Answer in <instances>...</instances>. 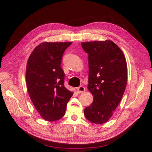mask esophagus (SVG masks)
Instances as JSON below:
<instances>
[{
  "mask_svg": "<svg viewBox=\"0 0 152 152\" xmlns=\"http://www.w3.org/2000/svg\"><path fill=\"white\" fill-rule=\"evenodd\" d=\"M76 90L78 94H81V93L84 92L85 91V88L83 86H80L79 87L77 88Z\"/></svg>",
  "mask_w": 152,
  "mask_h": 152,
  "instance_id": "esophagus-1",
  "label": "esophagus"
}]
</instances>
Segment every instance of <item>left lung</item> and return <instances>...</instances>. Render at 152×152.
Masks as SVG:
<instances>
[{"instance_id": "left-lung-1", "label": "left lung", "mask_w": 152, "mask_h": 152, "mask_svg": "<svg viewBox=\"0 0 152 152\" xmlns=\"http://www.w3.org/2000/svg\"><path fill=\"white\" fill-rule=\"evenodd\" d=\"M88 54V89L94 96L85 115L95 124H104L113 115L127 84V64L123 52L110 40L81 43Z\"/></svg>"}]
</instances>
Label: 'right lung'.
<instances>
[{
    "mask_svg": "<svg viewBox=\"0 0 152 152\" xmlns=\"http://www.w3.org/2000/svg\"><path fill=\"white\" fill-rule=\"evenodd\" d=\"M71 42H43L28 58L26 81L29 95L42 118L55 121L65 115L73 93L64 86L61 67L63 53Z\"/></svg>",
    "mask_w": 152,
    "mask_h": 152,
    "instance_id": "add662e5",
    "label": "right lung"
}]
</instances>
